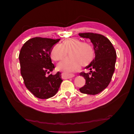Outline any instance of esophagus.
<instances>
[{
	"instance_id": "obj_1",
	"label": "esophagus",
	"mask_w": 134,
	"mask_h": 134,
	"mask_svg": "<svg viewBox=\"0 0 134 134\" xmlns=\"http://www.w3.org/2000/svg\"><path fill=\"white\" fill-rule=\"evenodd\" d=\"M64 77L66 78H73V77L75 76V75L73 74H67V73H64Z\"/></svg>"
}]
</instances>
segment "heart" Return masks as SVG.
<instances>
[{
    "label": "heart",
    "mask_w": 134,
    "mask_h": 134,
    "mask_svg": "<svg viewBox=\"0 0 134 134\" xmlns=\"http://www.w3.org/2000/svg\"><path fill=\"white\" fill-rule=\"evenodd\" d=\"M70 53V59L64 60L59 63L58 69L66 72L78 70L81 65L85 66L90 64L94 58V48L91 44L83 42L75 38H68L62 44H56L50 51V57L55 62L65 58Z\"/></svg>",
    "instance_id": "1"
}]
</instances>
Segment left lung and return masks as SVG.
Returning a JSON list of instances; mask_svg holds the SVG:
<instances>
[{"label":"left lung","instance_id":"1","mask_svg":"<svg viewBox=\"0 0 134 134\" xmlns=\"http://www.w3.org/2000/svg\"><path fill=\"white\" fill-rule=\"evenodd\" d=\"M79 35L91 40L95 54L94 59L86 67L91 70L90 72L80 73L86 79V84L79 91L84 94H97L106 88L111 82L115 71L116 52L111 41L102 35L83 33Z\"/></svg>","mask_w":134,"mask_h":134}]
</instances>
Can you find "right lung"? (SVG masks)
Instances as JSON below:
<instances>
[{
	"label": "right lung",
	"instance_id": "1",
	"mask_svg": "<svg viewBox=\"0 0 134 134\" xmlns=\"http://www.w3.org/2000/svg\"><path fill=\"white\" fill-rule=\"evenodd\" d=\"M60 39L35 37L26 41L19 55L21 74L26 88L35 97L47 99L55 96L63 82L62 75L47 74L55 68L50 51Z\"/></svg>",
	"mask_w": 134,
	"mask_h": 134
}]
</instances>
